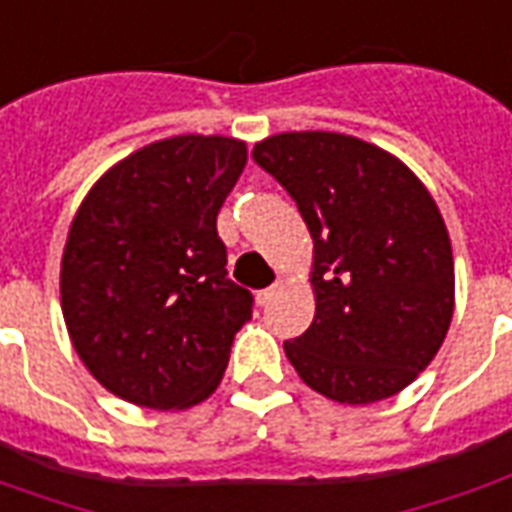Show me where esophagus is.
I'll list each match as a JSON object with an SVG mask.
<instances>
[{
	"label": "esophagus",
	"mask_w": 512,
	"mask_h": 512,
	"mask_svg": "<svg viewBox=\"0 0 512 512\" xmlns=\"http://www.w3.org/2000/svg\"><path fill=\"white\" fill-rule=\"evenodd\" d=\"M279 288H282V285H279V282H274L271 288L260 290V293H257V304H260V307H268V304L274 301V296L279 293Z\"/></svg>",
	"instance_id": "esophagus-1"
}]
</instances>
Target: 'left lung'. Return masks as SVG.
<instances>
[{"label":"left lung","mask_w":512,"mask_h":512,"mask_svg":"<svg viewBox=\"0 0 512 512\" xmlns=\"http://www.w3.org/2000/svg\"><path fill=\"white\" fill-rule=\"evenodd\" d=\"M252 156L288 189L312 238L315 318L285 343L318 395L367 406L433 362L455 310L447 224L389 150L334 131H285Z\"/></svg>","instance_id":"8db88e82"}]
</instances>
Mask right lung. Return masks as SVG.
<instances>
[{
    "label": "right lung",
    "instance_id": "1",
    "mask_svg": "<svg viewBox=\"0 0 512 512\" xmlns=\"http://www.w3.org/2000/svg\"><path fill=\"white\" fill-rule=\"evenodd\" d=\"M244 167L241 139L180 134L134 150L87 191L62 249V318L112 395L169 411L216 392L252 318L216 233Z\"/></svg>",
    "mask_w": 512,
    "mask_h": 512
}]
</instances>
